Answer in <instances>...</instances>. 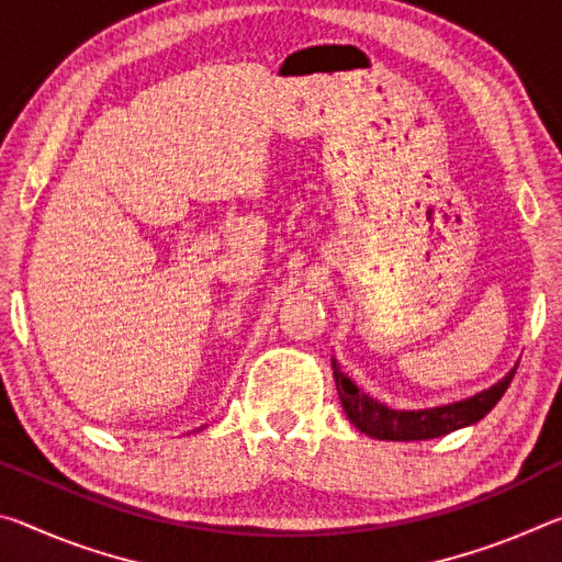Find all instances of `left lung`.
Segmentation results:
<instances>
[{
	"instance_id": "left-lung-1",
	"label": "left lung",
	"mask_w": 562,
	"mask_h": 562,
	"mask_svg": "<svg viewBox=\"0 0 562 562\" xmlns=\"http://www.w3.org/2000/svg\"><path fill=\"white\" fill-rule=\"evenodd\" d=\"M331 369H335V384L347 418L361 434L372 436V439L379 441L439 439V436L481 422L498 404V398L506 394L510 379L516 374V369H510L498 384L483 389L481 394L461 398V402L404 412V408H389L369 394L359 392V386L345 372H339V364L335 359H331Z\"/></svg>"
}]
</instances>
